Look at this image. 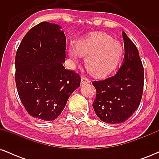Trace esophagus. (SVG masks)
Returning <instances> with one entry per match:
<instances>
[{
    "mask_svg": "<svg viewBox=\"0 0 159 159\" xmlns=\"http://www.w3.org/2000/svg\"><path fill=\"white\" fill-rule=\"evenodd\" d=\"M81 84H90V81L87 78L81 77Z\"/></svg>",
    "mask_w": 159,
    "mask_h": 159,
    "instance_id": "obj_1",
    "label": "esophagus"
}]
</instances>
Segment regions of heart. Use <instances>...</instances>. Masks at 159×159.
<instances>
[{
	"label": "heart",
	"mask_w": 159,
	"mask_h": 159,
	"mask_svg": "<svg viewBox=\"0 0 159 159\" xmlns=\"http://www.w3.org/2000/svg\"><path fill=\"white\" fill-rule=\"evenodd\" d=\"M123 46L105 33H90L80 40L76 48L70 47L69 55L75 61L79 54L85 57L86 69L93 75L103 77L114 70L123 55Z\"/></svg>",
	"instance_id": "obj_1"
}]
</instances>
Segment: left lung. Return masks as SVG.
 Segmentation results:
<instances>
[{
  "instance_id": "1",
  "label": "left lung",
  "mask_w": 159,
  "mask_h": 159,
  "mask_svg": "<svg viewBox=\"0 0 159 159\" xmlns=\"http://www.w3.org/2000/svg\"><path fill=\"white\" fill-rule=\"evenodd\" d=\"M125 55L119 70L112 77L93 81L96 114L107 123H124L139 106L143 88V67L135 45L123 32Z\"/></svg>"
}]
</instances>
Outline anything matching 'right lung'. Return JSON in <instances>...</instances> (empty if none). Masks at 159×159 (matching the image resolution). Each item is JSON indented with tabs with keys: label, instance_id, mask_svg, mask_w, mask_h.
Here are the masks:
<instances>
[{
	"label": "right lung",
	"instance_id": "add662e5",
	"mask_svg": "<svg viewBox=\"0 0 159 159\" xmlns=\"http://www.w3.org/2000/svg\"><path fill=\"white\" fill-rule=\"evenodd\" d=\"M57 24L43 21L24 36L16 55V84L21 103L37 120L52 121L63 111L81 78L63 66L66 36Z\"/></svg>",
	"mask_w": 159,
	"mask_h": 159
}]
</instances>
